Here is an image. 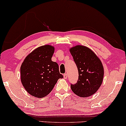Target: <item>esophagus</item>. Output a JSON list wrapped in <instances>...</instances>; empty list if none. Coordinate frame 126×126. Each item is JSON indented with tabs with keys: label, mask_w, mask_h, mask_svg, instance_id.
I'll use <instances>...</instances> for the list:
<instances>
[{
	"label": "esophagus",
	"mask_w": 126,
	"mask_h": 126,
	"mask_svg": "<svg viewBox=\"0 0 126 126\" xmlns=\"http://www.w3.org/2000/svg\"><path fill=\"white\" fill-rule=\"evenodd\" d=\"M67 77H68V75H67V73H65L64 75H63V78L66 79L67 78Z\"/></svg>",
	"instance_id": "1"
}]
</instances>
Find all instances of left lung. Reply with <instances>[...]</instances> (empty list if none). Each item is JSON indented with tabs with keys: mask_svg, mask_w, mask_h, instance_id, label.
I'll return each instance as SVG.
<instances>
[{
	"mask_svg": "<svg viewBox=\"0 0 126 126\" xmlns=\"http://www.w3.org/2000/svg\"><path fill=\"white\" fill-rule=\"evenodd\" d=\"M70 52L79 71L77 83L70 85L72 91L80 97H89L97 92L102 84V63L94 51L86 46H74L70 48Z\"/></svg>",
	"mask_w": 126,
	"mask_h": 126,
	"instance_id": "obj_1",
	"label": "left lung"
}]
</instances>
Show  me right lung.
I'll return each mask as SVG.
<instances>
[{
    "label": "right lung",
    "instance_id": "obj_1",
    "mask_svg": "<svg viewBox=\"0 0 126 126\" xmlns=\"http://www.w3.org/2000/svg\"><path fill=\"white\" fill-rule=\"evenodd\" d=\"M54 47L46 45L30 53L20 66V79L25 89L31 95L42 98L52 91L59 79L58 63L51 61Z\"/></svg>",
    "mask_w": 126,
    "mask_h": 126
}]
</instances>
